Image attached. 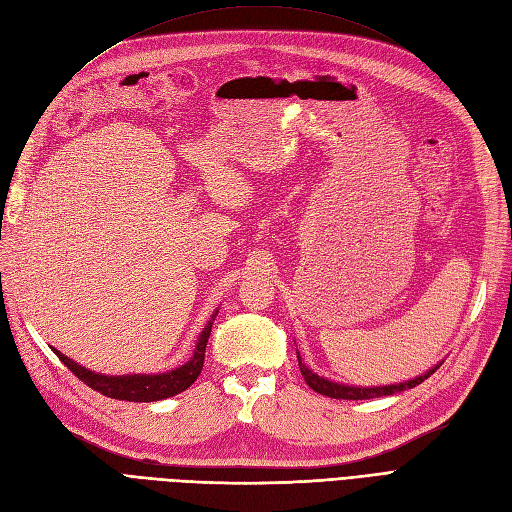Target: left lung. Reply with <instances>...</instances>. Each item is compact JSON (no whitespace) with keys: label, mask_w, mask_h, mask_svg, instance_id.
Returning <instances> with one entry per match:
<instances>
[{"label":"left lung","mask_w":512,"mask_h":512,"mask_svg":"<svg viewBox=\"0 0 512 512\" xmlns=\"http://www.w3.org/2000/svg\"><path fill=\"white\" fill-rule=\"evenodd\" d=\"M299 354V352H297ZM442 365V363H440ZM440 365H436L433 369H429L427 374L418 376L414 380H408V382H399V384H389V386H350V384H339V382H333V380H327L322 378L318 374H314L312 369H309L299 356V367H301V374L305 378V382L312 386V389L320 395H327V397H333V399H374V397H384V395H395V393H401L406 389H414V386H418L421 382H425L433 371H436Z\"/></svg>","instance_id":"1"}]
</instances>
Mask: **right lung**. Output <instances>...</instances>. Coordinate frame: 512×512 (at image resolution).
Wrapping results in <instances>:
<instances>
[{
    "mask_svg": "<svg viewBox=\"0 0 512 512\" xmlns=\"http://www.w3.org/2000/svg\"><path fill=\"white\" fill-rule=\"evenodd\" d=\"M218 316L215 312L211 320L207 322V327L203 333L198 335L196 350L192 354V359L188 363H183L177 369L164 371V374H132V376H106V374H96V371H89L81 365H76L68 356L55 350L59 356V361L64 363L72 374L83 380L89 389H94L111 399H121V401H160L166 397H173L183 393L188 386L194 384V380L200 376L205 363V350H207V339L211 335L213 320Z\"/></svg>",
    "mask_w": 512,
    "mask_h": 512,
    "instance_id": "add662e5",
    "label": "right lung"
}]
</instances>
